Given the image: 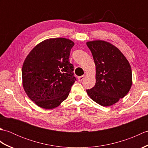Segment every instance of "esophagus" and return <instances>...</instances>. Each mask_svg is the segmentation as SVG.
Returning <instances> with one entry per match:
<instances>
[{"label":"esophagus","instance_id":"esophagus-1","mask_svg":"<svg viewBox=\"0 0 148 148\" xmlns=\"http://www.w3.org/2000/svg\"><path fill=\"white\" fill-rule=\"evenodd\" d=\"M84 77H85V75H83V76L78 77L77 79H78V81H82L84 79Z\"/></svg>","mask_w":148,"mask_h":148}]
</instances>
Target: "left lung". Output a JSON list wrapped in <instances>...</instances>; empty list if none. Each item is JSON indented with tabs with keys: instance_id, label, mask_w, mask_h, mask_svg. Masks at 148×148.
Masks as SVG:
<instances>
[{
	"instance_id": "left-lung-1",
	"label": "left lung",
	"mask_w": 148,
	"mask_h": 148,
	"mask_svg": "<svg viewBox=\"0 0 148 148\" xmlns=\"http://www.w3.org/2000/svg\"><path fill=\"white\" fill-rule=\"evenodd\" d=\"M96 66V83L86 90L88 96L100 106H110L123 98L132 84V69L123 54L104 40L86 42Z\"/></svg>"
}]
</instances>
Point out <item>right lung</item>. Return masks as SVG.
<instances>
[{"label": "right lung", "instance_id": "add662e5", "mask_svg": "<svg viewBox=\"0 0 148 148\" xmlns=\"http://www.w3.org/2000/svg\"><path fill=\"white\" fill-rule=\"evenodd\" d=\"M74 43L65 38L46 39L37 45L22 67L24 90L40 108L51 109L68 97L76 81L69 62Z\"/></svg>", "mask_w": 148, "mask_h": 148}]
</instances>
